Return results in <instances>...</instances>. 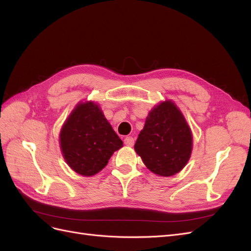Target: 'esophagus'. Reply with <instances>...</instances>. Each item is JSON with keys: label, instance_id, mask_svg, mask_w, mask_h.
<instances>
[{"label": "esophagus", "instance_id": "obj_1", "mask_svg": "<svg viewBox=\"0 0 251 251\" xmlns=\"http://www.w3.org/2000/svg\"><path fill=\"white\" fill-rule=\"evenodd\" d=\"M125 144L126 147H133L134 146V138L133 137H126Z\"/></svg>", "mask_w": 251, "mask_h": 251}]
</instances>
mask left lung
<instances>
[{"instance_id": "obj_1", "label": "left lung", "mask_w": 251, "mask_h": 251, "mask_svg": "<svg viewBox=\"0 0 251 251\" xmlns=\"http://www.w3.org/2000/svg\"><path fill=\"white\" fill-rule=\"evenodd\" d=\"M134 149L158 176H174L184 168L192 155L193 134L176 103L161 101L150 111Z\"/></svg>"}]
</instances>
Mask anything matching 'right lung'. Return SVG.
I'll return each instance as SVG.
<instances>
[{"label": "right lung", "instance_id": "1", "mask_svg": "<svg viewBox=\"0 0 251 251\" xmlns=\"http://www.w3.org/2000/svg\"><path fill=\"white\" fill-rule=\"evenodd\" d=\"M59 146L67 164L90 177L100 173L124 143L100 105L90 100L77 103L68 116L59 133Z\"/></svg>", "mask_w": 251, "mask_h": 251}]
</instances>
